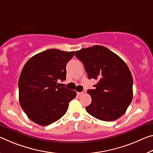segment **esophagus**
Instances as JSON below:
<instances>
[{
  "label": "esophagus",
  "instance_id": "obj_1",
  "mask_svg": "<svg viewBox=\"0 0 153 153\" xmlns=\"http://www.w3.org/2000/svg\"><path fill=\"white\" fill-rule=\"evenodd\" d=\"M85 93H86V91H83L82 92H80V93H79V92H77V95H78V96L83 95V94H84Z\"/></svg>",
  "mask_w": 153,
  "mask_h": 153
}]
</instances>
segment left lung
Listing matches in <instances>:
<instances>
[{"label": "left lung", "mask_w": 153, "mask_h": 153, "mask_svg": "<svg viewBox=\"0 0 153 153\" xmlns=\"http://www.w3.org/2000/svg\"><path fill=\"white\" fill-rule=\"evenodd\" d=\"M88 79H97L94 89L88 90L92 102L87 112L103 121L121 117L133 98V77L127 64L115 53L101 45L76 51Z\"/></svg>", "instance_id": "1"}]
</instances>
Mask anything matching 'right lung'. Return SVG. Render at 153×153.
<instances>
[{"label":"right lung","instance_id":"right-lung-1","mask_svg":"<svg viewBox=\"0 0 153 153\" xmlns=\"http://www.w3.org/2000/svg\"><path fill=\"white\" fill-rule=\"evenodd\" d=\"M75 52L50 49L33 56L24 65L18 82L19 101L30 119L42 126L59 120L67 112L75 91L60 87L66 79V65Z\"/></svg>","mask_w":153,"mask_h":153}]
</instances>
